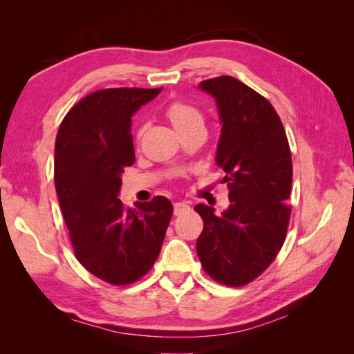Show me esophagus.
<instances>
[{
    "mask_svg": "<svg viewBox=\"0 0 354 354\" xmlns=\"http://www.w3.org/2000/svg\"><path fill=\"white\" fill-rule=\"evenodd\" d=\"M189 208H190L189 202H175V204H173V213H175V216H178L181 214L184 209H189Z\"/></svg>",
    "mask_w": 354,
    "mask_h": 354,
    "instance_id": "esophagus-1",
    "label": "esophagus"
}]
</instances>
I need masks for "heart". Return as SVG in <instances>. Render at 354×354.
I'll return each mask as SVG.
<instances>
[{"label": "heart", "mask_w": 354, "mask_h": 354, "mask_svg": "<svg viewBox=\"0 0 354 354\" xmlns=\"http://www.w3.org/2000/svg\"><path fill=\"white\" fill-rule=\"evenodd\" d=\"M167 117L178 132L189 129L192 126L204 124V118H202L201 111L194 108L193 104L184 102L171 103L167 109Z\"/></svg>", "instance_id": "obj_1"}]
</instances>
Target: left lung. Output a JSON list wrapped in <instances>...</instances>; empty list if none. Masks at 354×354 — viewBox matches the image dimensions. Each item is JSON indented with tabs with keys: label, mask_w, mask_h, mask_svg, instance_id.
<instances>
[{
	"label": "left lung",
	"mask_w": 354,
	"mask_h": 354,
	"mask_svg": "<svg viewBox=\"0 0 354 354\" xmlns=\"http://www.w3.org/2000/svg\"><path fill=\"white\" fill-rule=\"evenodd\" d=\"M222 124L216 164L227 173L230 207L216 214L198 204L204 221L196 251L205 272L227 286L259 277L284 243L290 217L292 158L284 127L265 97L231 76L204 80Z\"/></svg>",
	"instance_id": "left-lung-1"
}]
</instances>
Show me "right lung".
Segmentation results:
<instances>
[{
	"instance_id": "right-lung-1",
	"label": "right lung",
	"mask_w": 354,
	"mask_h": 354,
	"mask_svg": "<svg viewBox=\"0 0 354 354\" xmlns=\"http://www.w3.org/2000/svg\"><path fill=\"white\" fill-rule=\"evenodd\" d=\"M162 88H109L82 99L65 115L55 146V185L77 260L111 284L137 281L160 255L173 214L155 196L124 208V167L135 162L132 117Z\"/></svg>"
}]
</instances>
